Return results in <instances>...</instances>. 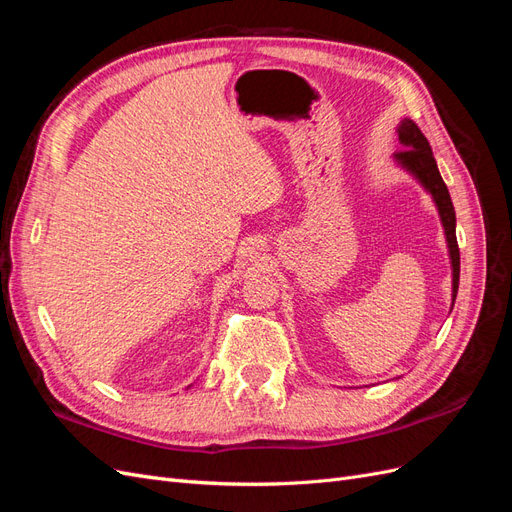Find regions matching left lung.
Returning a JSON list of instances; mask_svg holds the SVG:
<instances>
[{
    "mask_svg": "<svg viewBox=\"0 0 512 512\" xmlns=\"http://www.w3.org/2000/svg\"><path fill=\"white\" fill-rule=\"evenodd\" d=\"M397 132H399V141L404 147L395 153V160L401 166H406L410 173L425 185V190L433 196V200H436L438 205L442 226L446 232V241H448V252H451L453 303H455L457 288H459V245L455 235V209L451 203V194H448L446 183L442 181L438 164L433 160L429 141L421 132V128H418L412 119H404Z\"/></svg>",
    "mask_w": 512,
    "mask_h": 512,
    "instance_id": "obj_1",
    "label": "left lung"
}]
</instances>
